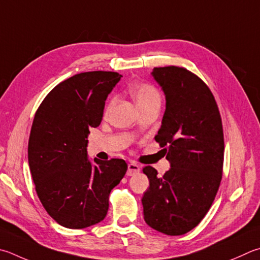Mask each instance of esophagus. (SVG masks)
<instances>
[{
  "label": "esophagus",
  "mask_w": 260,
  "mask_h": 260,
  "mask_svg": "<svg viewBox=\"0 0 260 260\" xmlns=\"http://www.w3.org/2000/svg\"><path fill=\"white\" fill-rule=\"evenodd\" d=\"M140 172V166L135 162H131L128 164V168H127V175L128 176H133L135 174H138Z\"/></svg>",
  "instance_id": "1"
}]
</instances>
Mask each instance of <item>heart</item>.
<instances>
[{"label":"heart","instance_id":"obj_1","mask_svg":"<svg viewBox=\"0 0 260 260\" xmlns=\"http://www.w3.org/2000/svg\"><path fill=\"white\" fill-rule=\"evenodd\" d=\"M132 95H133L136 105L140 107H143L145 105H149L151 102H160V94L158 89L154 86L146 83H141V84H135L133 87L131 88ZM115 99H111L107 106V111L109 110L112 103H114Z\"/></svg>","mask_w":260,"mask_h":260}]
</instances>
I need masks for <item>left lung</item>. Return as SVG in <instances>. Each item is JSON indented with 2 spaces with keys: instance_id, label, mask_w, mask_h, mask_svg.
Masks as SVG:
<instances>
[{
  "instance_id": "1",
  "label": "left lung",
  "mask_w": 260,
  "mask_h": 260,
  "mask_svg": "<svg viewBox=\"0 0 260 260\" xmlns=\"http://www.w3.org/2000/svg\"><path fill=\"white\" fill-rule=\"evenodd\" d=\"M154 81L166 96V110L154 140L171 164L162 176L143 173L150 186L142 198L144 220L167 235L190 232L208 212L223 174L224 134L214 95L204 81L182 67H159Z\"/></svg>"
}]
</instances>
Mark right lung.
<instances>
[{
    "mask_svg": "<svg viewBox=\"0 0 260 260\" xmlns=\"http://www.w3.org/2000/svg\"><path fill=\"white\" fill-rule=\"evenodd\" d=\"M121 77L114 72L75 75L56 85L35 114L28 164L42 205L64 228L105 219L110 192L126 174L125 160L92 164L86 150L89 128L100 125L108 94Z\"/></svg>",
    "mask_w": 260,
    "mask_h": 260,
    "instance_id": "obj_1",
    "label": "right lung"
}]
</instances>
